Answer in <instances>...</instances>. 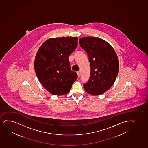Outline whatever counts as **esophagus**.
Returning <instances> with one entry per match:
<instances>
[{
    "mask_svg": "<svg viewBox=\"0 0 148 148\" xmlns=\"http://www.w3.org/2000/svg\"><path fill=\"white\" fill-rule=\"evenodd\" d=\"M77 75H78V77H80V73L79 71H77Z\"/></svg>",
    "mask_w": 148,
    "mask_h": 148,
    "instance_id": "obj_1",
    "label": "esophagus"
}]
</instances>
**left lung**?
I'll return each mask as SVG.
<instances>
[{
	"mask_svg": "<svg viewBox=\"0 0 148 148\" xmlns=\"http://www.w3.org/2000/svg\"><path fill=\"white\" fill-rule=\"evenodd\" d=\"M79 42L88 55L91 68L90 78L83 84L84 88L91 95L103 94L116 81L119 70L117 55L112 45L100 38L84 37Z\"/></svg>",
	"mask_w": 148,
	"mask_h": 148,
	"instance_id": "8db88e82",
	"label": "left lung"
}]
</instances>
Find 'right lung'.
Here are the masks:
<instances>
[{
	"label": "right lung",
	"instance_id": "1",
	"mask_svg": "<svg viewBox=\"0 0 148 148\" xmlns=\"http://www.w3.org/2000/svg\"><path fill=\"white\" fill-rule=\"evenodd\" d=\"M77 37L51 38L39 47L34 60L36 75L46 90L54 95L70 92L77 80L71 71L69 56L77 46Z\"/></svg>",
	"mask_w": 148,
	"mask_h": 148
}]
</instances>
